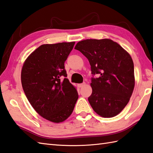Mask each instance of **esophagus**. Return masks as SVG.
<instances>
[{"label": "esophagus", "mask_w": 153, "mask_h": 153, "mask_svg": "<svg viewBox=\"0 0 153 153\" xmlns=\"http://www.w3.org/2000/svg\"><path fill=\"white\" fill-rule=\"evenodd\" d=\"M85 85V83H80V84H78V87H83V86Z\"/></svg>", "instance_id": "1"}]
</instances>
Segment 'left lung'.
<instances>
[{"label":"left lung","instance_id":"obj_1","mask_svg":"<svg viewBox=\"0 0 153 153\" xmlns=\"http://www.w3.org/2000/svg\"><path fill=\"white\" fill-rule=\"evenodd\" d=\"M75 49L88 59L92 74V94L88 98L93 110L103 118H112L122 111L128 103L135 87L134 66L128 52L109 39L79 41Z\"/></svg>","mask_w":153,"mask_h":153}]
</instances>
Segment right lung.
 I'll use <instances>...</instances> for the list:
<instances>
[{"label":"right lung","instance_id":"obj_1","mask_svg":"<svg viewBox=\"0 0 153 153\" xmlns=\"http://www.w3.org/2000/svg\"><path fill=\"white\" fill-rule=\"evenodd\" d=\"M74 44L42 45L29 55L22 66V85L27 100L39 114L54 123L66 120L78 99L76 87L66 78L64 68Z\"/></svg>","mask_w":153,"mask_h":153}]
</instances>
